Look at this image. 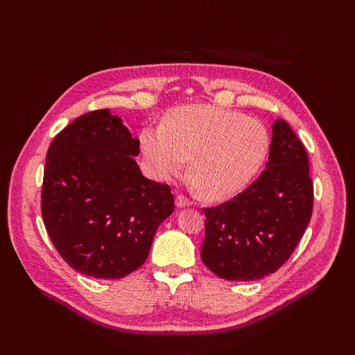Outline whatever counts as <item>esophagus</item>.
I'll list each match as a JSON object with an SVG mask.
<instances>
[{
	"mask_svg": "<svg viewBox=\"0 0 355 355\" xmlns=\"http://www.w3.org/2000/svg\"><path fill=\"white\" fill-rule=\"evenodd\" d=\"M189 204H191V200L188 197L182 196V194H179L176 197V206L178 207H187V206H189Z\"/></svg>",
	"mask_w": 355,
	"mask_h": 355,
	"instance_id": "esophagus-1",
	"label": "esophagus"
}]
</instances>
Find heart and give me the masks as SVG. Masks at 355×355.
I'll list each match as a JSON object with an SVG mask.
<instances>
[{
    "mask_svg": "<svg viewBox=\"0 0 355 355\" xmlns=\"http://www.w3.org/2000/svg\"><path fill=\"white\" fill-rule=\"evenodd\" d=\"M141 141L158 179L179 175L192 158L191 175L211 200L228 198L249 184L270 145L259 121L210 105L178 110L159 130H145Z\"/></svg>",
    "mask_w": 355,
    "mask_h": 355,
    "instance_id": "heart-1",
    "label": "heart"
}]
</instances>
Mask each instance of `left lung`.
<instances>
[{
    "label": "left lung",
    "mask_w": 355,
    "mask_h": 355,
    "mask_svg": "<svg viewBox=\"0 0 355 355\" xmlns=\"http://www.w3.org/2000/svg\"><path fill=\"white\" fill-rule=\"evenodd\" d=\"M305 146L284 120L272 124L266 168L234 198L204 207L201 259L225 280L250 282L288 261L313 214Z\"/></svg>",
    "instance_id": "8db88e82"
}]
</instances>
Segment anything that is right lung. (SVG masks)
Wrapping results in <instances>:
<instances>
[{
  "label": "right lung",
  "mask_w": 355,
  "mask_h": 355,
  "mask_svg": "<svg viewBox=\"0 0 355 355\" xmlns=\"http://www.w3.org/2000/svg\"><path fill=\"white\" fill-rule=\"evenodd\" d=\"M132 137L110 110L78 116L46 157L41 213L49 237L71 268L121 278L141 266L159 223L175 210L167 184L146 179Z\"/></svg>",
  "instance_id": "right-lung-1"
}]
</instances>
